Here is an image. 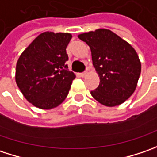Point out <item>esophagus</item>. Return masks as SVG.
Returning <instances> with one entry per match:
<instances>
[{"instance_id": "34e87169", "label": "esophagus", "mask_w": 157, "mask_h": 157, "mask_svg": "<svg viewBox=\"0 0 157 157\" xmlns=\"http://www.w3.org/2000/svg\"><path fill=\"white\" fill-rule=\"evenodd\" d=\"M87 74H88L87 72H83V73H81V74H80V75H81L82 77H85L86 75H87Z\"/></svg>"}]
</instances>
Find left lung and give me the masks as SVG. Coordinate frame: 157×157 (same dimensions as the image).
<instances>
[{
  "mask_svg": "<svg viewBox=\"0 0 157 157\" xmlns=\"http://www.w3.org/2000/svg\"><path fill=\"white\" fill-rule=\"evenodd\" d=\"M78 38L90 48L93 66L98 74V87L91 96L103 105L123 104L133 94L141 65L136 51L126 40L107 29L85 32Z\"/></svg>",
  "mask_w": 157,
  "mask_h": 157,
  "instance_id": "obj_1",
  "label": "left lung"
}]
</instances>
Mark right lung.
I'll list each match as a JSON object with an SVG mask.
<instances>
[{"instance_id":"1","label":"right lung","mask_w":157,"mask_h":157,"mask_svg":"<svg viewBox=\"0 0 157 157\" xmlns=\"http://www.w3.org/2000/svg\"><path fill=\"white\" fill-rule=\"evenodd\" d=\"M72 35L45 31L38 35L18 59L16 82L24 98L38 108L49 110L67 98L72 81L66 48Z\"/></svg>"}]
</instances>
